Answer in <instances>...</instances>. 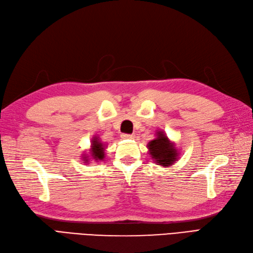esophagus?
<instances>
[{"label": "esophagus", "instance_id": "34e87169", "mask_svg": "<svg viewBox=\"0 0 253 253\" xmlns=\"http://www.w3.org/2000/svg\"><path fill=\"white\" fill-rule=\"evenodd\" d=\"M121 138L124 139H133L134 138V134H126L124 133L121 135Z\"/></svg>", "mask_w": 253, "mask_h": 253}]
</instances>
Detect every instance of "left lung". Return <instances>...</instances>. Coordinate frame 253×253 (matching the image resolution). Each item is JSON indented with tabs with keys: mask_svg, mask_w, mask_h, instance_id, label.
I'll list each match as a JSON object with an SVG mask.
<instances>
[{
	"mask_svg": "<svg viewBox=\"0 0 253 253\" xmlns=\"http://www.w3.org/2000/svg\"><path fill=\"white\" fill-rule=\"evenodd\" d=\"M149 150L156 164L162 165L163 167L171 166L177 157V150L170 143L168 137L163 132H158L157 138L149 142Z\"/></svg>",
	"mask_w": 253,
	"mask_h": 253,
	"instance_id": "8db88e82",
	"label": "left lung"
}]
</instances>
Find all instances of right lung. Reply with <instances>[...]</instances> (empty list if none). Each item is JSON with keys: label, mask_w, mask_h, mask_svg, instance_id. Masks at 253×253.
<instances>
[{"label": "right lung", "mask_w": 253, "mask_h": 253, "mask_svg": "<svg viewBox=\"0 0 253 253\" xmlns=\"http://www.w3.org/2000/svg\"><path fill=\"white\" fill-rule=\"evenodd\" d=\"M91 157L95 158L96 160H102L104 157V148L101 142H99L98 138L93 139V143H91ZM87 157H84V160L86 163Z\"/></svg>", "instance_id": "1"}]
</instances>
